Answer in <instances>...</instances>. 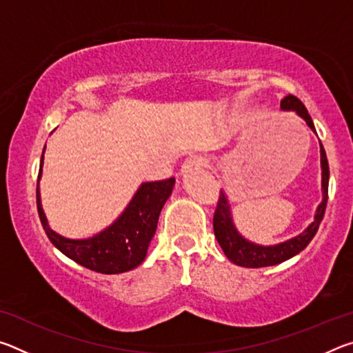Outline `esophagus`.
Listing matches in <instances>:
<instances>
[{"label": "esophagus", "instance_id": "obj_1", "mask_svg": "<svg viewBox=\"0 0 353 353\" xmlns=\"http://www.w3.org/2000/svg\"><path fill=\"white\" fill-rule=\"evenodd\" d=\"M205 165V160L199 157V155H194V157H190L183 162L182 165V174H191V172L194 171H199L202 166Z\"/></svg>", "mask_w": 353, "mask_h": 353}]
</instances>
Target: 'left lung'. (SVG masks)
Listing matches in <instances>:
<instances>
[{"mask_svg":"<svg viewBox=\"0 0 353 353\" xmlns=\"http://www.w3.org/2000/svg\"><path fill=\"white\" fill-rule=\"evenodd\" d=\"M280 109L285 112H296V115L301 117L303 121L307 123V126L316 134L313 119L308 115V110L305 109V105L302 104V101H299L296 97H292V94H288V97H285L282 99V103H280ZM319 146H321V170H322L321 172L322 201L318 205V208H316L313 223L310 224L302 234L292 236L290 240L279 244H272V246H261V244L249 241L248 238H244L240 232L236 230L234 218H232L229 198H227L224 191H221L216 212H214V218H213V230L221 249H223V252L232 263L244 268H265V266L279 265V263L290 260L291 256L297 255L301 250H303L308 246L310 241L313 240V236L316 235V232H318L321 221L324 218V213H325L327 198H328V177H330L327 155L321 141H319Z\"/></svg>","mask_w":353,"mask_h":353,"instance_id":"obj_1","label":"left lung"}]
</instances>
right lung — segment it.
I'll return each mask as SVG.
<instances>
[{"label": "right lung", "instance_id": "right-lung-1", "mask_svg": "<svg viewBox=\"0 0 353 353\" xmlns=\"http://www.w3.org/2000/svg\"><path fill=\"white\" fill-rule=\"evenodd\" d=\"M45 148L41 152L37 181V210L50 241L68 259L101 274H121L141 265L157 229L160 212L172 193L176 179L141 183L124 212L109 227L93 236L73 240L51 229L41 207L40 179Z\"/></svg>", "mask_w": 353, "mask_h": 353}]
</instances>
